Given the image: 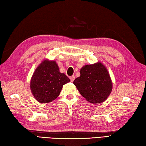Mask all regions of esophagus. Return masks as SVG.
<instances>
[{"instance_id": "1", "label": "esophagus", "mask_w": 146, "mask_h": 146, "mask_svg": "<svg viewBox=\"0 0 146 146\" xmlns=\"http://www.w3.org/2000/svg\"><path fill=\"white\" fill-rule=\"evenodd\" d=\"M70 81L71 82H73L74 81V79H75V76H72L70 77Z\"/></svg>"}]
</instances>
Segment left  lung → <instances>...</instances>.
Returning a JSON list of instances; mask_svg holds the SVG:
<instances>
[{"mask_svg": "<svg viewBox=\"0 0 146 146\" xmlns=\"http://www.w3.org/2000/svg\"><path fill=\"white\" fill-rule=\"evenodd\" d=\"M80 74L73 82L80 94L91 103L105 102L113 88L110 76L105 65L100 62L85 65Z\"/></svg>", "mask_w": 146, "mask_h": 146, "instance_id": "8db88e82", "label": "left lung"}]
</instances>
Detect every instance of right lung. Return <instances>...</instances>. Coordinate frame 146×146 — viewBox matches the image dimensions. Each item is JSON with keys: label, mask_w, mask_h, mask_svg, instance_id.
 <instances>
[{"label": "right lung", "mask_w": 146, "mask_h": 146, "mask_svg": "<svg viewBox=\"0 0 146 146\" xmlns=\"http://www.w3.org/2000/svg\"><path fill=\"white\" fill-rule=\"evenodd\" d=\"M69 82V78L60 72L55 60L44 59L33 74L30 90L38 102L48 103L59 96L63 86Z\"/></svg>", "instance_id": "obj_1"}]
</instances>
